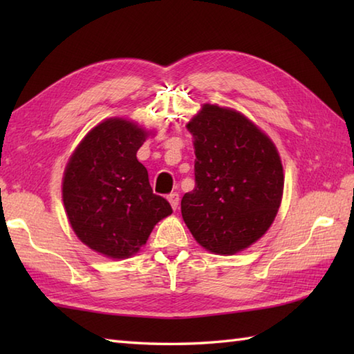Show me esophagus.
<instances>
[{
    "label": "esophagus",
    "mask_w": 354,
    "mask_h": 354,
    "mask_svg": "<svg viewBox=\"0 0 354 354\" xmlns=\"http://www.w3.org/2000/svg\"><path fill=\"white\" fill-rule=\"evenodd\" d=\"M167 199H169V202H170L171 208L176 209L178 205H179V194H178V193H170L169 196H167Z\"/></svg>",
    "instance_id": "esophagus-1"
}]
</instances>
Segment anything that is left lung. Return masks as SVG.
Returning a JSON list of instances; mask_svg holds the SVG:
<instances>
[{"label": "left lung", "mask_w": 354, "mask_h": 354, "mask_svg": "<svg viewBox=\"0 0 354 354\" xmlns=\"http://www.w3.org/2000/svg\"><path fill=\"white\" fill-rule=\"evenodd\" d=\"M194 138V189L181 213L196 242L236 254L265 234L281 204L280 155L265 132L240 112L204 104L187 124Z\"/></svg>", "instance_id": "left-lung-1"}]
</instances>
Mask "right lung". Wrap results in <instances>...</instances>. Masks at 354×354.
Listing matches in <instances>:
<instances>
[{
    "mask_svg": "<svg viewBox=\"0 0 354 354\" xmlns=\"http://www.w3.org/2000/svg\"><path fill=\"white\" fill-rule=\"evenodd\" d=\"M147 137L129 120L108 118L88 132L65 167L62 199L71 228L93 251L111 259L138 252L155 225L171 214L137 160Z\"/></svg>",
    "mask_w": 354,
    "mask_h": 354,
    "instance_id": "add662e5",
    "label": "right lung"
}]
</instances>
